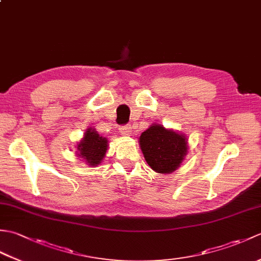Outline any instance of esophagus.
I'll list each match as a JSON object with an SVG mask.
<instances>
[{
    "mask_svg": "<svg viewBox=\"0 0 261 261\" xmlns=\"http://www.w3.org/2000/svg\"><path fill=\"white\" fill-rule=\"evenodd\" d=\"M131 125L126 124L123 126H120V134L124 137H129L131 135Z\"/></svg>",
    "mask_w": 261,
    "mask_h": 261,
    "instance_id": "34e87169",
    "label": "esophagus"
}]
</instances>
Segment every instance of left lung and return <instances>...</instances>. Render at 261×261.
I'll return each instance as SVG.
<instances>
[{
	"mask_svg": "<svg viewBox=\"0 0 261 261\" xmlns=\"http://www.w3.org/2000/svg\"><path fill=\"white\" fill-rule=\"evenodd\" d=\"M184 134L152 123L142 132L139 146L147 164L158 174H171L180 167L188 152Z\"/></svg>",
	"mask_w": 261,
	"mask_h": 261,
	"instance_id": "left-lung-1",
	"label": "left lung"
}]
</instances>
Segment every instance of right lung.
<instances>
[{"label": "right lung", "mask_w": 261, "mask_h": 261, "mask_svg": "<svg viewBox=\"0 0 261 261\" xmlns=\"http://www.w3.org/2000/svg\"><path fill=\"white\" fill-rule=\"evenodd\" d=\"M75 148L77 157L82 158L90 167H96L107 156L109 140L108 138L98 135L95 127H88Z\"/></svg>", "instance_id": "obj_1"}]
</instances>
